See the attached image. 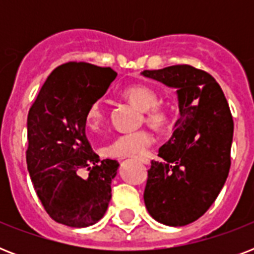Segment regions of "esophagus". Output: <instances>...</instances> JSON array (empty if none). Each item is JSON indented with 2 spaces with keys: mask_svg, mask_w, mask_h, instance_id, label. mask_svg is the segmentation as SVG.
<instances>
[{
  "mask_svg": "<svg viewBox=\"0 0 254 254\" xmlns=\"http://www.w3.org/2000/svg\"><path fill=\"white\" fill-rule=\"evenodd\" d=\"M139 161V162L145 163V165H150V159L146 158V157H139V158H137Z\"/></svg>",
  "mask_w": 254,
  "mask_h": 254,
  "instance_id": "34e87169",
  "label": "esophagus"
}]
</instances>
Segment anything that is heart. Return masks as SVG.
Listing matches in <instances>:
<instances>
[{
	"label": "heart",
	"instance_id": "1",
	"mask_svg": "<svg viewBox=\"0 0 254 254\" xmlns=\"http://www.w3.org/2000/svg\"><path fill=\"white\" fill-rule=\"evenodd\" d=\"M124 96L145 115V121L155 129H162L169 124V112L158 105V93L149 85L133 84L124 89ZM105 109L101 101H93L85 112V124L91 130H97L104 121ZM150 131L141 130L117 135L112 142L104 147V154L112 158L139 157L149 150L153 143Z\"/></svg>",
	"mask_w": 254,
	"mask_h": 254
}]
</instances>
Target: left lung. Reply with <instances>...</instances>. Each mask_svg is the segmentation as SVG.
I'll return each mask as SVG.
<instances>
[{"mask_svg": "<svg viewBox=\"0 0 254 254\" xmlns=\"http://www.w3.org/2000/svg\"><path fill=\"white\" fill-rule=\"evenodd\" d=\"M141 75L177 89L179 119L161 161L147 171L143 200L159 223L183 227L197 220L223 189L231 166L233 120L220 85L191 65H170Z\"/></svg>", "mask_w": 254, "mask_h": 254, "instance_id": "1", "label": "left lung"}]
</instances>
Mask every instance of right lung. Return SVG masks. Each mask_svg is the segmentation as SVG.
I'll return each mask as SVG.
<instances>
[{"label":"right lung","instance_id":"right-lung-1","mask_svg":"<svg viewBox=\"0 0 254 254\" xmlns=\"http://www.w3.org/2000/svg\"><path fill=\"white\" fill-rule=\"evenodd\" d=\"M117 73L109 67L69 62L51 72L27 116L26 162L51 219L84 228L105 215L119 162L103 159L85 135V112L107 93ZM85 168L88 177H80Z\"/></svg>","mask_w":254,"mask_h":254}]
</instances>
